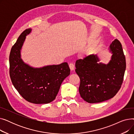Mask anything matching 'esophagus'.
Masks as SVG:
<instances>
[{
	"instance_id": "esophagus-1",
	"label": "esophagus",
	"mask_w": 134,
	"mask_h": 134,
	"mask_svg": "<svg viewBox=\"0 0 134 134\" xmlns=\"http://www.w3.org/2000/svg\"><path fill=\"white\" fill-rule=\"evenodd\" d=\"M69 66L70 69H71V71H73V70L74 69V65L73 63H70V64L69 65Z\"/></svg>"
}]
</instances>
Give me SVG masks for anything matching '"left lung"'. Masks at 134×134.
<instances>
[{"mask_svg":"<svg viewBox=\"0 0 134 134\" xmlns=\"http://www.w3.org/2000/svg\"><path fill=\"white\" fill-rule=\"evenodd\" d=\"M112 53L108 64L100 61L97 54L76 60L75 72L80 79L81 97L89 103H100L113 98L123 82L126 61L121 42L115 40L109 47Z\"/></svg>","mask_w":134,"mask_h":134,"instance_id":"obj_1","label":"left lung"}]
</instances>
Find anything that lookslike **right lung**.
Segmentation results:
<instances>
[{"label": "right lung", "instance_id": "right-lung-1", "mask_svg": "<svg viewBox=\"0 0 134 134\" xmlns=\"http://www.w3.org/2000/svg\"><path fill=\"white\" fill-rule=\"evenodd\" d=\"M31 31V29L24 30L11 48L10 76L14 87L26 100L36 104H48L55 99L62 81L70 74V69L67 62L41 68H34L24 63L20 51Z\"/></svg>", "mask_w": 134, "mask_h": 134}]
</instances>
